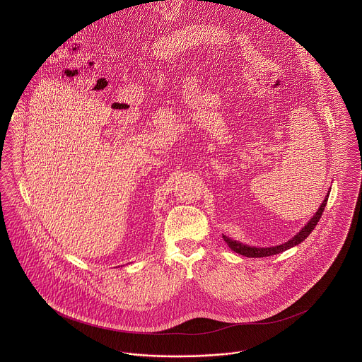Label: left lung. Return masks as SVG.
I'll use <instances>...</instances> for the list:
<instances>
[{
  "mask_svg": "<svg viewBox=\"0 0 362 362\" xmlns=\"http://www.w3.org/2000/svg\"><path fill=\"white\" fill-rule=\"evenodd\" d=\"M329 192H330V191H329ZM327 198H329V194L325 197L323 202L320 204V207L316 210L315 216L305 224V227H304L297 235H294L291 240H288L287 243H284V244H281V245L269 247V248H257V247H251V245H244V244H241V243H238V241H234V240H231V238H228V237H226V235H223V238H224V241L227 243V245H228L234 252H237V254H240V255H244V257H248V258H264V257H272V255L284 252V251H287V250H290V248H293V247L301 244V243L310 235V233H312V230L315 228V226L317 224V221H319V218H320L323 210H325V206H326V204H327Z\"/></svg>",
  "mask_w": 362,
  "mask_h": 362,
  "instance_id": "1",
  "label": "left lung"
}]
</instances>
